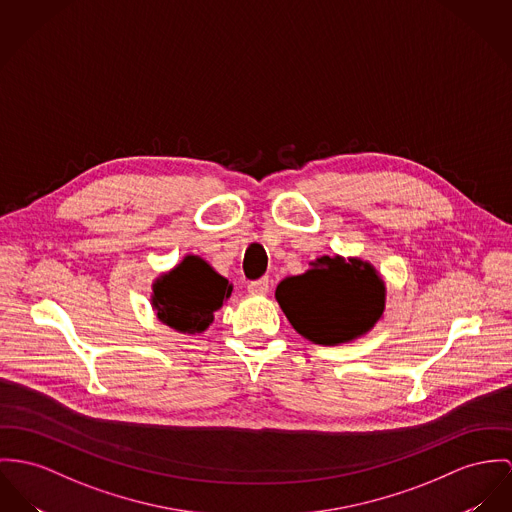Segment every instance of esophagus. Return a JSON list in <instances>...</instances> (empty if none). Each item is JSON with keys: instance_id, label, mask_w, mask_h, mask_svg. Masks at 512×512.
<instances>
[{"instance_id": "34e87169", "label": "esophagus", "mask_w": 512, "mask_h": 512, "mask_svg": "<svg viewBox=\"0 0 512 512\" xmlns=\"http://www.w3.org/2000/svg\"><path fill=\"white\" fill-rule=\"evenodd\" d=\"M247 290L251 294H267L269 292V278H259L247 284Z\"/></svg>"}]
</instances>
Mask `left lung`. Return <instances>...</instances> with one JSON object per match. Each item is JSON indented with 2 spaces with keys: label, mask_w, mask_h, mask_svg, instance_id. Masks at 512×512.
<instances>
[{
  "label": "left lung",
  "mask_w": 512,
  "mask_h": 512,
  "mask_svg": "<svg viewBox=\"0 0 512 512\" xmlns=\"http://www.w3.org/2000/svg\"><path fill=\"white\" fill-rule=\"evenodd\" d=\"M275 296L300 335L317 345H339L382 317L386 286L370 263L325 255L310 271L280 280Z\"/></svg>",
  "instance_id": "1"
}]
</instances>
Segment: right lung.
I'll list each match as a JSON object with an SVG mask.
<instances>
[{"instance_id": "1", "label": "right lung", "mask_w": 512, "mask_h": 512, "mask_svg": "<svg viewBox=\"0 0 512 512\" xmlns=\"http://www.w3.org/2000/svg\"><path fill=\"white\" fill-rule=\"evenodd\" d=\"M232 284L218 275L204 259L189 255L173 271L154 282L152 304L161 323L181 331L200 333L230 298Z\"/></svg>"}]
</instances>
